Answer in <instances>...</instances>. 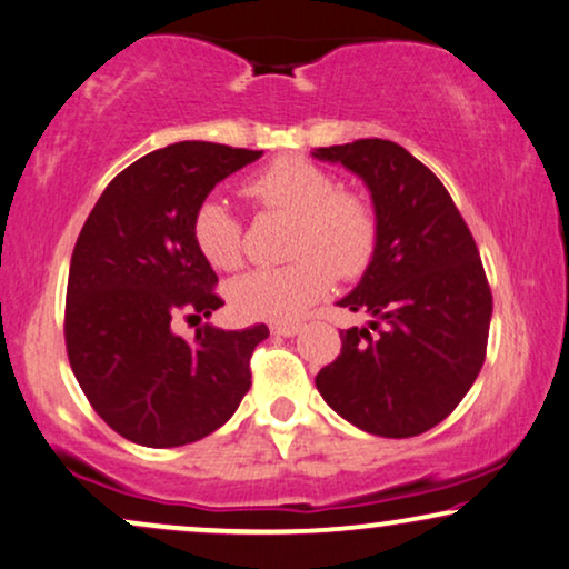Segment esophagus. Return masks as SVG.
I'll list each match as a JSON object with an SVG mask.
<instances>
[{"label": "esophagus", "mask_w": 569, "mask_h": 569, "mask_svg": "<svg viewBox=\"0 0 569 569\" xmlns=\"http://www.w3.org/2000/svg\"><path fill=\"white\" fill-rule=\"evenodd\" d=\"M271 335L277 337H295L300 331L298 321H271Z\"/></svg>", "instance_id": "esophagus-1"}]
</instances>
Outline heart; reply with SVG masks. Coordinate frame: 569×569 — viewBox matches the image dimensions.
Wrapping results in <instances>:
<instances>
[{"instance_id":"b5f03b06","label":"heart","mask_w":569,"mask_h":569,"mask_svg":"<svg viewBox=\"0 0 569 569\" xmlns=\"http://www.w3.org/2000/svg\"><path fill=\"white\" fill-rule=\"evenodd\" d=\"M246 193L267 209L292 213L290 253L295 261L277 269H253L227 287L232 308L248 319H295L329 292L335 271L363 274L376 250V213L363 196L337 190V180L302 157H279L246 182ZM198 253L213 269L242 263L240 224L217 198H206L193 213Z\"/></svg>"}]
</instances>
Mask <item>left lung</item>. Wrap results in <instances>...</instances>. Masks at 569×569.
Instances as JSON below:
<instances>
[{
	"label": "left lung",
	"instance_id": "8db88e82",
	"mask_svg": "<svg viewBox=\"0 0 569 569\" xmlns=\"http://www.w3.org/2000/svg\"><path fill=\"white\" fill-rule=\"evenodd\" d=\"M371 193L376 250L337 300L368 327L339 331L342 352L316 376L323 402L360 431L418 437L452 412L486 358L491 290L476 240L439 177L381 138L313 149Z\"/></svg>",
	"mask_w": 569,
	"mask_h": 569
}]
</instances>
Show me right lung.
<instances>
[{"label":"right lung","mask_w":569,"mask_h":569,"mask_svg":"<svg viewBox=\"0 0 569 569\" xmlns=\"http://www.w3.org/2000/svg\"><path fill=\"white\" fill-rule=\"evenodd\" d=\"M263 151L182 140L146 153L109 182L72 250L64 342L93 410L136 445L182 447L217 431L250 389L267 323L180 337V316L221 302L198 253L193 213L224 177Z\"/></svg>","instance_id":"add662e5"}]
</instances>
